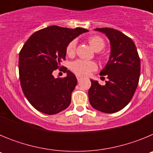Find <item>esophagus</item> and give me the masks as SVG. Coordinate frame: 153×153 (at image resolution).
<instances>
[{"label": "esophagus", "instance_id": "1", "mask_svg": "<svg viewBox=\"0 0 153 153\" xmlns=\"http://www.w3.org/2000/svg\"><path fill=\"white\" fill-rule=\"evenodd\" d=\"M82 76H79V75H76V79H77V80L78 81H79V80H81V79H82Z\"/></svg>", "mask_w": 153, "mask_h": 153}]
</instances>
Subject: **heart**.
<instances>
[{"mask_svg": "<svg viewBox=\"0 0 153 153\" xmlns=\"http://www.w3.org/2000/svg\"><path fill=\"white\" fill-rule=\"evenodd\" d=\"M89 44L91 46L93 51H100L105 47V41L100 36H92L88 39ZM76 47V41L73 40L67 44L66 53L70 56H74ZM70 68L73 72L80 76H87L90 72L97 70V65L95 62L88 61L84 60H77L71 63Z\"/></svg>", "mask_w": 153, "mask_h": 153, "instance_id": "obj_1", "label": "heart"}]
</instances>
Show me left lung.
I'll return each mask as SVG.
<instances>
[{"mask_svg":"<svg viewBox=\"0 0 153 153\" xmlns=\"http://www.w3.org/2000/svg\"><path fill=\"white\" fill-rule=\"evenodd\" d=\"M105 33L110 42L109 61L100 72L108 80L101 86L91 81L88 91L91 106L99 111L113 113L123 109L130 102L137 88L140 76V59L132 39L113 28H96Z\"/></svg>","mask_w":153,"mask_h":153,"instance_id":"8db88e82","label":"left lung"}]
</instances>
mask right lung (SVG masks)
<instances>
[{
    "label": "right lung",
    "instance_id": "add662e5",
    "mask_svg": "<svg viewBox=\"0 0 153 153\" xmlns=\"http://www.w3.org/2000/svg\"><path fill=\"white\" fill-rule=\"evenodd\" d=\"M87 31L80 27L50 26L33 33L23 46L18 63L21 88L36 110L53 115L70 106L77 79L66 67V77L54 78L53 72L65 60L67 44Z\"/></svg>",
    "mask_w": 153,
    "mask_h": 153
}]
</instances>
